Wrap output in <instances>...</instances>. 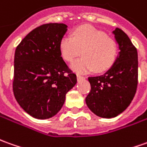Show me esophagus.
Instances as JSON below:
<instances>
[{
	"label": "esophagus",
	"mask_w": 147,
	"mask_h": 147,
	"mask_svg": "<svg viewBox=\"0 0 147 147\" xmlns=\"http://www.w3.org/2000/svg\"><path fill=\"white\" fill-rule=\"evenodd\" d=\"M84 76H82V75H80V74H77V79L78 80H80V79H84Z\"/></svg>",
	"instance_id": "obj_1"
}]
</instances>
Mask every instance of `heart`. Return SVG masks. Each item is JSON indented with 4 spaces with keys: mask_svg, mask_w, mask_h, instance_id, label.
Wrapping results in <instances>:
<instances>
[{
    "mask_svg": "<svg viewBox=\"0 0 147 147\" xmlns=\"http://www.w3.org/2000/svg\"><path fill=\"white\" fill-rule=\"evenodd\" d=\"M74 61L71 68L78 72H103L116 60L117 45L104 32L91 26H81L72 31V37L65 35L59 42V52L67 62Z\"/></svg>",
    "mask_w": 147,
    "mask_h": 147,
    "instance_id": "b5f03b06",
    "label": "heart"
}]
</instances>
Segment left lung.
Masks as SVG:
<instances>
[{
	"instance_id": "obj_1",
	"label": "left lung",
	"mask_w": 147,
	"mask_h": 147,
	"mask_svg": "<svg viewBox=\"0 0 147 147\" xmlns=\"http://www.w3.org/2000/svg\"><path fill=\"white\" fill-rule=\"evenodd\" d=\"M120 52L111 68L104 75L88 77L91 90L88 107L96 116L115 117L126 109L138 87V51L127 34L119 28L113 31Z\"/></svg>"
}]
</instances>
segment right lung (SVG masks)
<instances>
[{
	"label": "right lung",
	"mask_w": 147,
	"mask_h": 147,
	"mask_svg": "<svg viewBox=\"0 0 147 147\" xmlns=\"http://www.w3.org/2000/svg\"><path fill=\"white\" fill-rule=\"evenodd\" d=\"M67 27L63 23L42 25L30 32L15 51L13 94L20 106L38 119L55 115L77 82L59 52Z\"/></svg>",
	"instance_id": "1"
}]
</instances>
